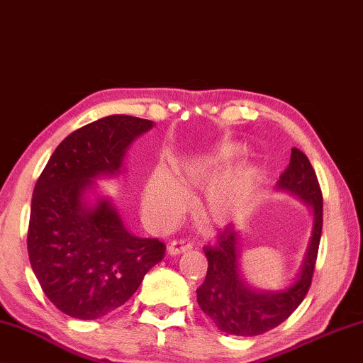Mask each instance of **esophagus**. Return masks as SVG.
<instances>
[{
    "mask_svg": "<svg viewBox=\"0 0 363 363\" xmlns=\"http://www.w3.org/2000/svg\"><path fill=\"white\" fill-rule=\"evenodd\" d=\"M191 248H192L191 242H186V240H174V242H171L169 247H167V253L172 255V257H176V255H181Z\"/></svg>",
    "mask_w": 363,
    "mask_h": 363,
    "instance_id": "esophagus-1",
    "label": "esophagus"
}]
</instances>
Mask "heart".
Masks as SVG:
<instances>
[{
	"mask_svg": "<svg viewBox=\"0 0 363 363\" xmlns=\"http://www.w3.org/2000/svg\"><path fill=\"white\" fill-rule=\"evenodd\" d=\"M243 155L240 145L218 146L207 155L194 157L176 171L156 169L143 192V212L150 225L166 228L186 211V189H202L197 212L211 228L230 227L252 211L262 181V171L255 164L230 166Z\"/></svg>",
	"mask_w": 363,
	"mask_h": 363,
	"instance_id": "b5f03b06",
	"label": "heart"
}]
</instances>
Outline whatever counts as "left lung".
I'll use <instances>...</instances> for the list:
<instances>
[{"mask_svg":"<svg viewBox=\"0 0 363 363\" xmlns=\"http://www.w3.org/2000/svg\"><path fill=\"white\" fill-rule=\"evenodd\" d=\"M277 189L311 206L314 222L303 264L293 284L281 291H259L245 281L240 272L242 243L233 227L218 233L217 245L206 247L208 268L206 281L197 288V303L222 333L242 337L268 333L284 323L308 294L323 233V192L308 156L291 150L289 166L279 176Z\"/></svg>","mask_w":363,"mask_h":363,"instance_id":"8db88e82","label":"left lung"}]
</instances>
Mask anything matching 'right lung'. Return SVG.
<instances>
[{"mask_svg":"<svg viewBox=\"0 0 363 363\" xmlns=\"http://www.w3.org/2000/svg\"><path fill=\"white\" fill-rule=\"evenodd\" d=\"M155 123L110 115L65 138L39 176L30 202L28 253L55 308L91 320L128 301L166 245L126 230L108 197L89 201L99 177L118 176L126 151Z\"/></svg>","mask_w":363,"mask_h":363,"instance_id":"obj_1","label":"right lung"}]
</instances>
